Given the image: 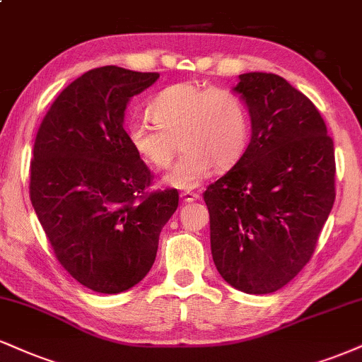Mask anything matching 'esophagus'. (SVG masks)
<instances>
[{
	"label": "esophagus",
	"mask_w": 362,
	"mask_h": 362,
	"mask_svg": "<svg viewBox=\"0 0 362 362\" xmlns=\"http://www.w3.org/2000/svg\"><path fill=\"white\" fill-rule=\"evenodd\" d=\"M180 199L184 200L185 204H190V202H195V200H199L200 195L195 194V192H190V190H187V192L180 194Z\"/></svg>",
	"instance_id": "1"
}]
</instances>
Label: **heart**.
<instances>
[{
  "label": "heart",
  "instance_id": "heart-1",
  "mask_svg": "<svg viewBox=\"0 0 362 362\" xmlns=\"http://www.w3.org/2000/svg\"><path fill=\"white\" fill-rule=\"evenodd\" d=\"M145 119L126 128L129 146L153 168H167L178 146L184 150L163 182L173 189H194L216 167L236 165L250 141V111L234 90L180 82L151 101Z\"/></svg>",
  "mask_w": 362,
  "mask_h": 362
}]
</instances>
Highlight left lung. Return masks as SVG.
Instances as JSON below:
<instances>
[{"instance_id": "left-lung-1", "label": "left lung", "mask_w": 362, "mask_h": 362, "mask_svg": "<svg viewBox=\"0 0 362 362\" xmlns=\"http://www.w3.org/2000/svg\"><path fill=\"white\" fill-rule=\"evenodd\" d=\"M238 79L233 90L250 111V145L204 200L219 275L264 295L297 276L315 250L335 199L334 141L313 103L283 77Z\"/></svg>"}]
</instances>
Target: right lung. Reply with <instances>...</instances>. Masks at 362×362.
<instances>
[{"label":"right lung","mask_w":362,"mask_h":362,"mask_svg":"<svg viewBox=\"0 0 362 362\" xmlns=\"http://www.w3.org/2000/svg\"><path fill=\"white\" fill-rule=\"evenodd\" d=\"M160 74L106 65L69 84L43 117L30 199L60 264L98 293L133 288L153 267L175 189L146 194L151 172L129 146L126 107Z\"/></svg>","instance_id":"obj_1"}]
</instances>
